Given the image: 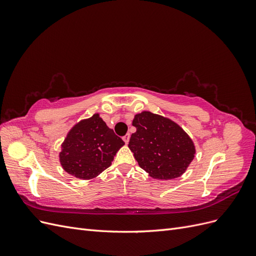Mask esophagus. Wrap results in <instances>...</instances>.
<instances>
[{"label": "esophagus", "mask_w": 256, "mask_h": 256, "mask_svg": "<svg viewBox=\"0 0 256 256\" xmlns=\"http://www.w3.org/2000/svg\"><path fill=\"white\" fill-rule=\"evenodd\" d=\"M129 138H130V136H129V134H126V136H122V140H124V142H125L126 144H128Z\"/></svg>", "instance_id": "obj_1"}]
</instances>
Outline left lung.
Segmentation results:
<instances>
[{
  "mask_svg": "<svg viewBox=\"0 0 256 256\" xmlns=\"http://www.w3.org/2000/svg\"><path fill=\"white\" fill-rule=\"evenodd\" d=\"M128 147L145 172L156 180L182 176L194 158L196 146L187 132L170 118L148 111L134 115Z\"/></svg>",
  "mask_w": 256,
  "mask_h": 256,
  "instance_id": "obj_1",
  "label": "left lung"
}]
</instances>
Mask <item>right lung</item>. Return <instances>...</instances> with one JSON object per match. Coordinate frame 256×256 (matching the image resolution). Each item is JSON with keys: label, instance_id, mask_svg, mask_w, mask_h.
<instances>
[{"label": "right lung", "instance_id": "obj_1", "mask_svg": "<svg viewBox=\"0 0 256 256\" xmlns=\"http://www.w3.org/2000/svg\"><path fill=\"white\" fill-rule=\"evenodd\" d=\"M124 141L96 113L69 130L60 152V166L80 180H92L111 166Z\"/></svg>", "mask_w": 256, "mask_h": 256}]
</instances>
